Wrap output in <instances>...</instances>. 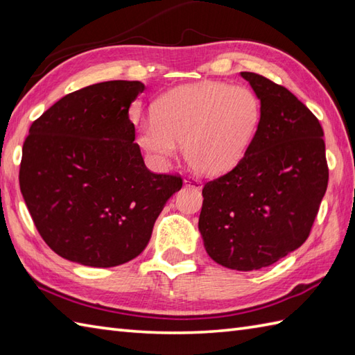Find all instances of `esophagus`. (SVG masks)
I'll use <instances>...</instances> for the list:
<instances>
[{
  "label": "esophagus",
  "mask_w": 355,
  "mask_h": 355,
  "mask_svg": "<svg viewBox=\"0 0 355 355\" xmlns=\"http://www.w3.org/2000/svg\"><path fill=\"white\" fill-rule=\"evenodd\" d=\"M184 186H186V187H191V189H195V191H200L201 187H202L200 180L195 178V177H187V178L184 180Z\"/></svg>",
  "instance_id": "esophagus-1"
}]
</instances>
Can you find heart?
Here are the masks:
<instances>
[{
    "label": "heart",
    "mask_w": 355,
    "mask_h": 355,
    "mask_svg": "<svg viewBox=\"0 0 355 355\" xmlns=\"http://www.w3.org/2000/svg\"><path fill=\"white\" fill-rule=\"evenodd\" d=\"M261 117L253 92L221 82H201L162 96L153 120L139 126V145L157 158L177 154L183 143L187 163L195 171L220 175L239 163Z\"/></svg>",
    "instance_id": "heart-1"
}]
</instances>
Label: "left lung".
<instances>
[{
  "label": "left lung",
  "mask_w": 355,
  "mask_h": 355,
  "mask_svg": "<svg viewBox=\"0 0 355 355\" xmlns=\"http://www.w3.org/2000/svg\"><path fill=\"white\" fill-rule=\"evenodd\" d=\"M241 76L261 101L258 130L235 168L202 187L198 229L215 262L252 271L305 243L329 172L318 117L285 87Z\"/></svg>",
  "instance_id": "left-lung-1"
}]
</instances>
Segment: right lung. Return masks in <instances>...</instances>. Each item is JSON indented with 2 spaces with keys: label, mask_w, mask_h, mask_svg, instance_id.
I'll use <instances>...</instances> for the list:
<instances>
[{
  "label": "right lung",
  "mask_w": 355,
  "mask_h": 355,
  "mask_svg": "<svg viewBox=\"0 0 355 355\" xmlns=\"http://www.w3.org/2000/svg\"><path fill=\"white\" fill-rule=\"evenodd\" d=\"M145 85L108 80L64 96L36 119L22 145L19 187L53 252L89 267H116L145 250L183 178L150 172L130 107Z\"/></svg>",
  "instance_id": "obj_1"
}]
</instances>
